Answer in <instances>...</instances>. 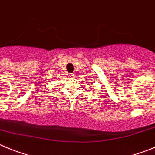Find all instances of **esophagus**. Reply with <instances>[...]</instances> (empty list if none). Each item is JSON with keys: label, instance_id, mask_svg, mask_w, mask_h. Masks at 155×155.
<instances>
[{"label": "esophagus", "instance_id": "34e87169", "mask_svg": "<svg viewBox=\"0 0 155 155\" xmlns=\"http://www.w3.org/2000/svg\"><path fill=\"white\" fill-rule=\"evenodd\" d=\"M69 76H70V77H73V76H75V74L74 73H72V74H69Z\"/></svg>", "mask_w": 155, "mask_h": 155}]
</instances>
